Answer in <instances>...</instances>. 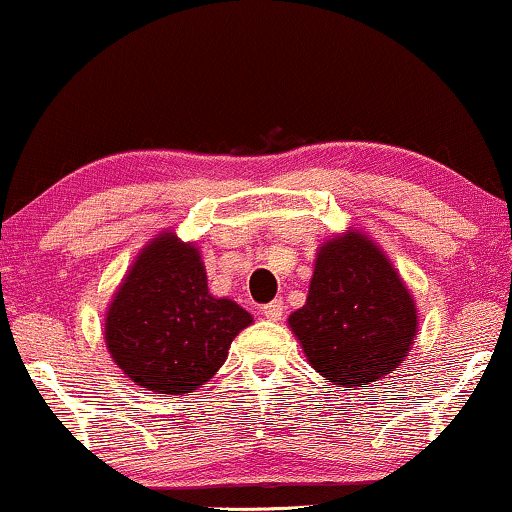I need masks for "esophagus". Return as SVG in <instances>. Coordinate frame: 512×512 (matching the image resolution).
Masks as SVG:
<instances>
[{
	"mask_svg": "<svg viewBox=\"0 0 512 512\" xmlns=\"http://www.w3.org/2000/svg\"><path fill=\"white\" fill-rule=\"evenodd\" d=\"M263 317H268V320H272V322H277V320H282V313H284V301L282 298H275V301H270L268 305H263Z\"/></svg>",
	"mask_w": 512,
	"mask_h": 512,
	"instance_id": "esophagus-1",
	"label": "esophagus"
}]
</instances>
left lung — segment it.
<instances>
[{"mask_svg":"<svg viewBox=\"0 0 512 512\" xmlns=\"http://www.w3.org/2000/svg\"><path fill=\"white\" fill-rule=\"evenodd\" d=\"M310 367L338 388L393 374L416 338V305L388 256L348 230L317 251L308 301L289 315Z\"/></svg>","mask_w":512,"mask_h":512,"instance_id":"1","label":"left lung"}]
</instances>
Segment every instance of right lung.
<instances>
[{"mask_svg":"<svg viewBox=\"0 0 512 512\" xmlns=\"http://www.w3.org/2000/svg\"><path fill=\"white\" fill-rule=\"evenodd\" d=\"M254 322L230 298L209 294L195 244L162 232L136 256L105 315V345L136 386L185 395L228 360L232 338Z\"/></svg>","mask_w":512,"mask_h":512,"instance_id":"1","label":"right lung"}]
</instances>
